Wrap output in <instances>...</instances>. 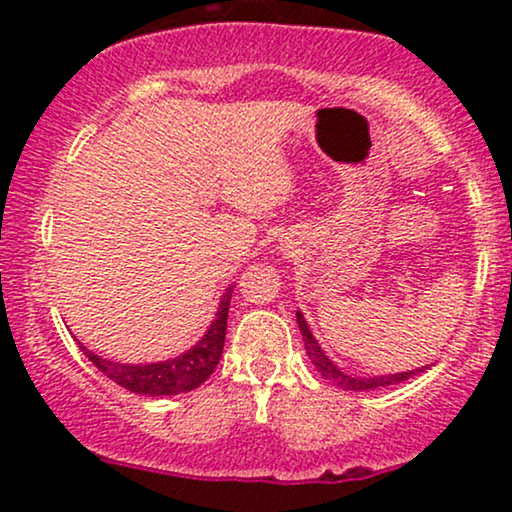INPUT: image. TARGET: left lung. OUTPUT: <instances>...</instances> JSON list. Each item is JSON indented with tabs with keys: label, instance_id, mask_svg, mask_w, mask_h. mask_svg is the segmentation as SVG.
Wrapping results in <instances>:
<instances>
[{
	"label": "left lung",
	"instance_id": "8db88e82",
	"mask_svg": "<svg viewBox=\"0 0 512 512\" xmlns=\"http://www.w3.org/2000/svg\"><path fill=\"white\" fill-rule=\"evenodd\" d=\"M298 317V327H301V334H303V342H305V354H308L310 361H313V366L320 370V375L325 380H330L337 387H342V390H356V392H366V390H378V387H387V385H397V383H404V380H409L411 375L421 373L424 368H416V370H409V373H392V375H378V378H354V375H346L342 368H337L330 358L325 356V351L320 349L315 342L313 332L308 330V325H305L303 315L296 313Z\"/></svg>",
	"mask_w": 512,
	"mask_h": 512
}]
</instances>
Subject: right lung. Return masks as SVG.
<instances>
[{"instance_id":"obj_1","label":"right lung","mask_w":512,"mask_h":512,"mask_svg":"<svg viewBox=\"0 0 512 512\" xmlns=\"http://www.w3.org/2000/svg\"><path fill=\"white\" fill-rule=\"evenodd\" d=\"M231 293L228 291L223 296L219 305V313L216 320L211 322L209 332L204 334L202 342L192 346L187 354L178 358H170L163 363H149V366H129V363H117L101 358L91 351H84L88 361L93 363L103 375H108L110 380H115L117 385H122L129 392H137V395H149V397H161V395H180V392L195 390L214 373V368L219 366L223 342H226V322H228V305H231Z\"/></svg>"}]
</instances>
